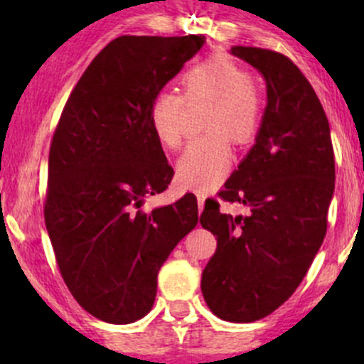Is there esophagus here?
Segmentation results:
<instances>
[{"label":"esophagus","instance_id":"obj_1","mask_svg":"<svg viewBox=\"0 0 364 364\" xmlns=\"http://www.w3.org/2000/svg\"><path fill=\"white\" fill-rule=\"evenodd\" d=\"M204 203H205V196L204 193L197 192V208H199V213L204 209Z\"/></svg>","mask_w":364,"mask_h":364}]
</instances>
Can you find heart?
Listing matches in <instances>:
<instances>
[{"label":"heart","instance_id":"heart-1","mask_svg":"<svg viewBox=\"0 0 364 364\" xmlns=\"http://www.w3.org/2000/svg\"><path fill=\"white\" fill-rule=\"evenodd\" d=\"M181 86L188 102L209 100L204 114V130L209 132L186 146L176 164V174L186 188L208 192L229 172L232 160L229 139L245 144L255 135L260 102L248 73L222 54H213L190 67L183 73ZM181 111L183 97L176 91L161 90L151 98L149 123L165 148L181 144Z\"/></svg>","mask_w":364,"mask_h":364}]
</instances>
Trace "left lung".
I'll use <instances>...</instances> for the list:
<instances>
[{
    "label": "left lung",
    "instance_id": "left-lung-1",
    "mask_svg": "<svg viewBox=\"0 0 364 364\" xmlns=\"http://www.w3.org/2000/svg\"><path fill=\"white\" fill-rule=\"evenodd\" d=\"M230 54L266 80V109L255 144L220 192L250 213L223 215L211 200L200 215L216 236L200 289L216 317L253 322L294 294L324 241L335 155L324 109L289 58L257 47Z\"/></svg>",
    "mask_w": 364,
    "mask_h": 364
}]
</instances>
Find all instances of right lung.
Instances as JSON below:
<instances>
[{
  "instance_id": "right-lung-1",
  "label": "right lung",
  "mask_w": 364,
  "mask_h": 364,
  "mask_svg": "<svg viewBox=\"0 0 364 364\" xmlns=\"http://www.w3.org/2000/svg\"><path fill=\"white\" fill-rule=\"evenodd\" d=\"M205 43L203 35L119 36L73 87L49 151L46 227L77 303L111 324L151 310L156 277L197 225L192 193L149 213L174 171L149 123L151 98Z\"/></svg>"
}]
</instances>
